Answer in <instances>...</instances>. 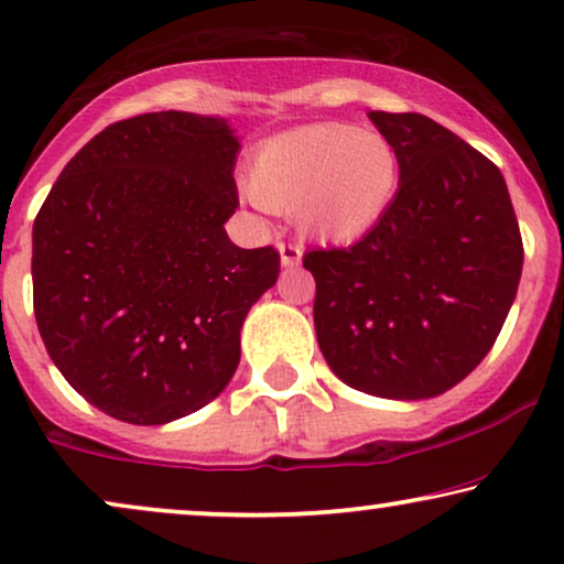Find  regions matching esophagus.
<instances>
[{
	"mask_svg": "<svg viewBox=\"0 0 564 564\" xmlns=\"http://www.w3.org/2000/svg\"><path fill=\"white\" fill-rule=\"evenodd\" d=\"M278 252H281L283 268H296L299 262H302V249H299L296 245H281L278 247Z\"/></svg>",
	"mask_w": 564,
	"mask_h": 564,
	"instance_id": "1",
	"label": "esophagus"
}]
</instances>
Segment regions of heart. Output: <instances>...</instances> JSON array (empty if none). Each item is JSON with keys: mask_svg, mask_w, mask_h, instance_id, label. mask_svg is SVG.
<instances>
[{"mask_svg": "<svg viewBox=\"0 0 564 564\" xmlns=\"http://www.w3.org/2000/svg\"><path fill=\"white\" fill-rule=\"evenodd\" d=\"M401 187L393 140L351 124H310L268 140L249 169L262 208L294 213L306 237L361 239L388 216Z\"/></svg>", "mask_w": 564, "mask_h": 564, "instance_id": "heart-1", "label": "heart"}]
</instances>
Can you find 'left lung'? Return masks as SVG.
I'll return each instance as SVG.
<instances>
[{"mask_svg": "<svg viewBox=\"0 0 564 564\" xmlns=\"http://www.w3.org/2000/svg\"><path fill=\"white\" fill-rule=\"evenodd\" d=\"M401 155L388 216L348 249H312L315 330L348 388L442 395L479 367L516 302L523 241L502 171L422 113L369 111Z\"/></svg>", "mask_w": 564, "mask_h": 564, "instance_id": "8db88e82", "label": "left lung"}]
</instances>
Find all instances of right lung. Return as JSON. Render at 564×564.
Masks as SVG:
<instances>
[{
  "instance_id": "obj_1",
  "label": "right lung",
  "mask_w": 564,
  "mask_h": 564,
  "mask_svg": "<svg viewBox=\"0 0 564 564\" xmlns=\"http://www.w3.org/2000/svg\"><path fill=\"white\" fill-rule=\"evenodd\" d=\"M239 151L224 117L140 113L80 148L33 220L46 351L119 422L169 424L224 393L247 312L275 286V249H241L224 229Z\"/></svg>"
}]
</instances>
